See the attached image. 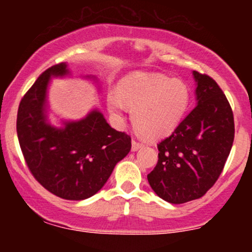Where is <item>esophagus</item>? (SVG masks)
<instances>
[{
  "instance_id": "1",
  "label": "esophagus",
  "mask_w": 252,
  "mask_h": 252,
  "mask_svg": "<svg viewBox=\"0 0 252 252\" xmlns=\"http://www.w3.org/2000/svg\"><path fill=\"white\" fill-rule=\"evenodd\" d=\"M143 146H144L143 143L138 142V141H136V140H132V142H131V149H132V152H136V150H138L140 148H142Z\"/></svg>"
}]
</instances>
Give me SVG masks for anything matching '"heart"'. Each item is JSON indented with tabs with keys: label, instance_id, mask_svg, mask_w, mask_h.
<instances>
[{
	"label": "heart",
	"instance_id": "heart-1",
	"mask_svg": "<svg viewBox=\"0 0 252 252\" xmlns=\"http://www.w3.org/2000/svg\"><path fill=\"white\" fill-rule=\"evenodd\" d=\"M189 103V91L182 80L158 73L135 72L118 86V96L110 94V112L120 118L124 106L132 110L131 121L138 134L160 138L180 123Z\"/></svg>",
	"mask_w": 252,
	"mask_h": 252
}]
</instances>
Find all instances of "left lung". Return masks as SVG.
Here are the masks:
<instances>
[{
    "label": "left lung",
    "instance_id": "obj_1",
    "mask_svg": "<svg viewBox=\"0 0 252 252\" xmlns=\"http://www.w3.org/2000/svg\"><path fill=\"white\" fill-rule=\"evenodd\" d=\"M198 105L158 144V160L147 175L153 190L170 204L201 198L224 169L235 138L226 96L215 79L193 72Z\"/></svg>",
    "mask_w": 252,
    "mask_h": 252
}]
</instances>
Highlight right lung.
<instances>
[{
	"instance_id": "add662e5",
	"label": "right lung",
	"mask_w": 252,
	"mask_h": 252,
	"mask_svg": "<svg viewBox=\"0 0 252 252\" xmlns=\"http://www.w3.org/2000/svg\"><path fill=\"white\" fill-rule=\"evenodd\" d=\"M67 73V65L62 63L40 74L20 102L16 131L35 180L54 195L83 200L96 194L128 155L131 137L112 129L97 110L78 122L65 123L63 129L46 122L48 80Z\"/></svg>"
}]
</instances>
